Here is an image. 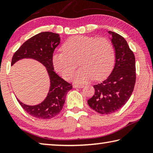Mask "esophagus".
I'll list each match as a JSON object with an SVG mask.
<instances>
[{"instance_id": "1", "label": "esophagus", "mask_w": 153, "mask_h": 153, "mask_svg": "<svg viewBox=\"0 0 153 153\" xmlns=\"http://www.w3.org/2000/svg\"><path fill=\"white\" fill-rule=\"evenodd\" d=\"M84 85H81V84H74V88H82L84 87Z\"/></svg>"}]
</instances>
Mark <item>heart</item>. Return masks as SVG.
Masks as SVG:
<instances>
[{
  "instance_id": "1",
  "label": "heart",
  "mask_w": 153,
  "mask_h": 153,
  "mask_svg": "<svg viewBox=\"0 0 153 153\" xmlns=\"http://www.w3.org/2000/svg\"><path fill=\"white\" fill-rule=\"evenodd\" d=\"M115 59V50L108 40L76 36L66 41L63 50L54 53L53 65L64 79H69L78 61L82 67L75 74L73 80L77 83H84L94 77L100 79L107 76L113 68Z\"/></svg>"
}]
</instances>
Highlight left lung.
Returning a JSON list of instances; mask_svg holds the SVG:
<instances>
[{
	"instance_id": "obj_1",
	"label": "left lung",
	"mask_w": 153,
	"mask_h": 153,
	"mask_svg": "<svg viewBox=\"0 0 153 153\" xmlns=\"http://www.w3.org/2000/svg\"><path fill=\"white\" fill-rule=\"evenodd\" d=\"M115 49V66L107 79L94 85V94L88 104L100 114H110L123 107L132 94L136 82L135 56L125 38L108 31Z\"/></svg>"
}]
</instances>
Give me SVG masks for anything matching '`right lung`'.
<instances>
[{
  "label": "right lung",
  "mask_w": 153,
  "mask_h": 153,
  "mask_svg": "<svg viewBox=\"0 0 153 153\" xmlns=\"http://www.w3.org/2000/svg\"><path fill=\"white\" fill-rule=\"evenodd\" d=\"M60 40L58 33L41 32L25 41L13 56L11 65L21 59H32L42 63L47 71L50 88L47 97L42 102L36 105H27L17 99L22 108L36 118L51 119L57 115L63 108L67 93L72 88L71 84L54 71L53 55Z\"/></svg>",
  "instance_id": "1"
}]
</instances>
